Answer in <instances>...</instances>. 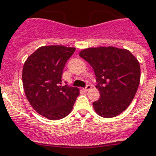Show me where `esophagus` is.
<instances>
[{
  "label": "esophagus",
  "instance_id": "esophagus-1",
  "mask_svg": "<svg viewBox=\"0 0 156 156\" xmlns=\"http://www.w3.org/2000/svg\"><path fill=\"white\" fill-rule=\"evenodd\" d=\"M91 88H92V87H91L90 85H87L86 88H83V90L87 92V91H88V90H91Z\"/></svg>",
  "mask_w": 156,
  "mask_h": 156
}]
</instances>
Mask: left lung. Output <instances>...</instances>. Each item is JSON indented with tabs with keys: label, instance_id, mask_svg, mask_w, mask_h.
Listing matches in <instances>:
<instances>
[{
	"label": "left lung",
	"instance_id": "1",
	"mask_svg": "<svg viewBox=\"0 0 156 156\" xmlns=\"http://www.w3.org/2000/svg\"><path fill=\"white\" fill-rule=\"evenodd\" d=\"M79 56L94 69L99 99L93 102L94 111L103 118L120 115L134 99L140 82L139 61L128 49L114 46L87 48Z\"/></svg>",
	"mask_w": 156,
	"mask_h": 156
}]
</instances>
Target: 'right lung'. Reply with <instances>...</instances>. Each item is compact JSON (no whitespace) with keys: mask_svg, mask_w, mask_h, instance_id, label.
<instances>
[{"mask_svg":"<svg viewBox=\"0 0 156 156\" xmlns=\"http://www.w3.org/2000/svg\"><path fill=\"white\" fill-rule=\"evenodd\" d=\"M75 49L58 45L41 46L24 63L22 82L25 96L34 111L48 119L67 116L79 94L77 87L61 86L64 66Z\"/></svg>","mask_w":156,"mask_h":156,"instance_id":"add662e5","label":"right lung"}]
</instances>
